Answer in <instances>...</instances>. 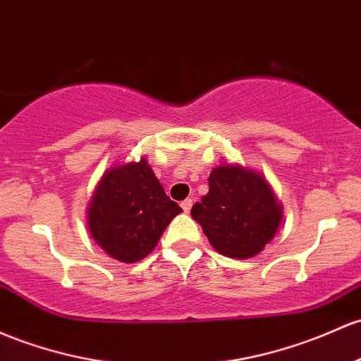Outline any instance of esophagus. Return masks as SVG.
I'll return each instance as SVG.
<instances>
[{
    "label": "esophagus",
    "mask_w": 361,
    "mask_h": 361,
    "mask_svg": "<svg viewBox=\"0 0 361 361\" xmlns=\"http://www.w3.org/2000/svg\"><path fill=\"white\" fill-rule=\"evenodd\" d=\"M192 205H193V200L192 199H185L183 202H181V209H183L185 212H190V209H192Z\"/></svg>",
    "instance_id": "esophagus-1"
}]
</instances>
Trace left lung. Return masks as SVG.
<instances>
[{
    "label": "left lung",
    "instance_id": "8db88e82",
    "mask_svg": "<svg viewBox=\"0 0 361 361\" xmlns=\"http://www.w3.org/2000/svg\"><path fill=\"white\" fill-rule=\"evenodd\" d=\"M214 250L231 259H252L276 236L283 205L264 174L241 164L216 166L209 193L192 207Z\"/></svg>",
    "mask_w": 361,
    "mask_h": 361
}]
</instances>
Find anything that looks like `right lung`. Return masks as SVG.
Instances as JSON below:
<instances>
[{
  "mask_svg": "<svg viewBox=\"0 0 361 361\" xmlns=\"http://www.w3.org/2000/svg\"><path fill=\"white\" fill-rule=\"evenodd\" d=\"M183 209L169 199L145 157L111 166L87 207L90 236L125 264L145 259Z\"/></svg>",
  "mask_w": 361,
  "mask_h": 361,
  "instance_id": "obj_1",
  "label": "right lung"
}]
</instances>
